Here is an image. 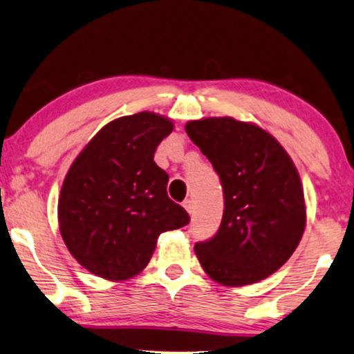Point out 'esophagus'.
I'll return each instance as SVG.
<instances>
[{"label":"esophagus","instance_id":"obj_1","mask_svg":"<svg viewBox=\"0 0 354 354\" xmlns=\"http://www.w3.org/2000/svg\"><path fill=\"white\" fill-rule=\"evenodd\" d=\"M183 207H185L186 212H187V214H189V215L192 214V212H194V204H192L191 199H187V201L183 202Z\"/></svg>","mask_w":354,"mask_h":354}]
</instances>
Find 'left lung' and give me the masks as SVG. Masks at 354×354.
Listing matches in <instances>:
<instances>
[{"mask_svg": "<svg viewBox=\"0 0 354 354\" xmlns=\"http://www.w3.org/2000/svg\"><path fill=\"white\" fill-rule=\"evenodd\" d=\"M185 128L214 165L225 194L218 233L194 246L199 263L225 286L267 279L298 248L308 220L293 160L256 122L212 116L187 121Z\"/></svg>", "mask_w": 354, "mask_h": 354, "instance_id": "left-lung-1", "label": "left lung"}]
</instances>
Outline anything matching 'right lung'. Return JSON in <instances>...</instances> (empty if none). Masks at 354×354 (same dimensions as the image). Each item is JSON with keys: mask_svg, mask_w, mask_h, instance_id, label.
Wrapping results in <instances>:
<instances>
[{"mask_svg": "<svg viewBox=\"0 0 354 354\" xmlns=\"http://www.w3.org/2000/svg\"><path fill=\"white\" fill-rule=\"evenodd\" d=\"M173 128L153 111L116 118L71 163L58 197L59 233L93 275L133 279L147 267L160 233L189 223L167 194L168 174L153 162Z\"/></svg>", "mask_w": 354, "mask_h": 354, "instance_id": "right-lung-1", "label": "right lung"}]
</instances>
